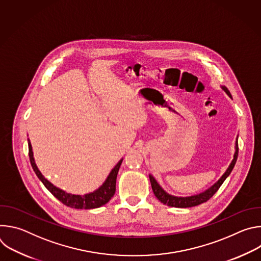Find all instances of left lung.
Returning <instances> with one entry per match:
<instances>
[{
	"label": "left lung",
	"instance_id": "8db88e82",
	"mask_svg": "<svg viewBox=\"0 0 261 261\" xmlns=\"http://www.w3.org/2000/svg\"><path fill=\"white\" fill-rule=\"evenodd\" d=\"M222 90L224 91L230 98V92L228 91V89L226 87L221 86ZM239 137V136H238ZM238 137H237V141H236V152L233 155V159L230 162L229 166L227 167L226 171L222 174V176L213 185L208 189H206L205 191L199 193V194H195V195H191V196H186V197H181V196H174L171 195L169 193H167L161 186L158 184V181L156 180V178L152 175L148 174V177H150V181L152 185V189L153 192L155 194V196L159 199V201H161L163 204H166L168 206H173V207H191V206H195L198 204H201L205 201H207L220 188V186L223 184L230 174V172L232 171L237 159H238V155H239V145H238Z\"/></svg>",
	"mask_w": 261,
	"mask_h": 261
}]
</instances>
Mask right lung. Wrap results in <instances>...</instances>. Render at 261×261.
I'll return each instance as SVG.
<instances>
[{
	"instance_id": "obj_1",
	"label": "right lung",
	"mask_w": 261,
	"mask_h": 261,
	"mask_svg": "<svg viewBox=\"0 0 261 261\" xmlns=\"http://www.w3.org/2000/svg\"><path fill=\"white\" fill-rule=\"evenodd\" d=\"M29 142V156L31 165L36 173V175L39 177V179L43 182V185L46 187V189L61 202H63L65 205L73 207V208H81V210H90V208H97L104 204H106L111 197L115 195L116 192V181H117V175L119 172V169L121 167V164L123 162V159H121L118 164L111 169L108 176L104 180V182L100 186L98 189L91 193H87L84 195H77V194H71L68 193L57 186L51 184L45 176L41 173V171L37 167L34 159V154L32 150V144L30 139H28Z\"/></svg>"
}]
</instances>
